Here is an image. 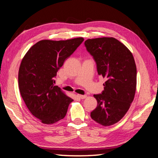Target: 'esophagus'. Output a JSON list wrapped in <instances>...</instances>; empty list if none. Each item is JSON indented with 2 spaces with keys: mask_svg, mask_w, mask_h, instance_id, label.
Instances as JSON below:
<instances>
[{
  "mask_svg": "<svg viewBox=\"0 0 158 158\" xmlns=\"http://www.w3.org/2000/svg\"><path fill=\"white\" fill-rule=\"evenodd\" d=\"M77 97L79 98L80 99H85V98H86V95H79V94H77Z\"/></svg>",
  "mask_w": 158,
  "mask_h": 158,
  "instance_id": "obj_1",
  "label": "esophagus"
}]
</instances>
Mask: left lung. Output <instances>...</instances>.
<instances>
[{
  "instance_id": "left-lung-1",
  "label": "left lung",
  "mask_w": 158,
  "mask_h": 158,
  "mask_svg": "<svg viewBox=\"0 0 158 158\" xmlns=\"http://www.w3.org/2000/svg\"><path fill=\"white\" fill-rule=\"evenodd\" d=\"M85 47L94 58L99 75L106 79L101 94L94 95L98 106L90 117L103 126L122 119L135 98L137 68L132 53L114 37L89 39Z\"/></svg>"
}]
</instances>
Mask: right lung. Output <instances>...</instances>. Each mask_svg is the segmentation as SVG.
I'll use <instances>...</instances> for the list:
<instances>
[{
  "label": "right lung",
  "mask_w": 158,
  "mask_h": 158,
  "mask_svg": "<svg viewBox=\"0 0 158 158\" xmlns=\"http://www.w3.org/2000/svg\"><path fill=\"white\" fill-rule=\"evenodd\" d=\"M83 41V37L43 40L31 47L21 60L18 75L21 98L31 114L42 123L53 124L64 118L73 101L54 85V77Z\"/></svg>",
  "instance_id": "add662e5"
}]
</instances>
